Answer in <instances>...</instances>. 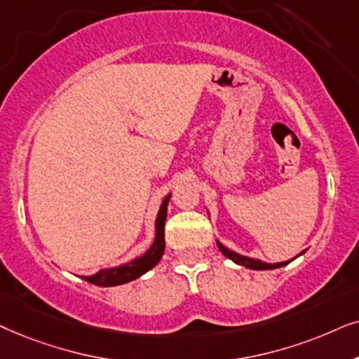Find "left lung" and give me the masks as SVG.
<instances>
[{
  "mask_svg": "<svg viewBox=\"0 0 359 359\" xmlns=\"http://www.w3.org/2000/svg\"><path fill=\"white\" fill-rule=\"evenodd\" d=\"M217 246H218V250L222 251L223 255L228 257V259L235 261L236 264L245 266V267H248V269H256V271L277 269V267H283V266L289 264V262L292 261V259H290V261H285V262H276V264H267V262H262V261H259V259H252V257H248V256H241V255H238V252L231 251V250H228V248H224L219 241H217ZM300 255H304V251L300 252ZM300 255H299V256H300Z\"/></svg>",
  "mask_w": 359,
  "mask_h": 359,
  "instance_id": "left-lung-1",
  "label": "left lung"
}]
</instances>
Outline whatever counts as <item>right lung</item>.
Wrapping results in <instances>:
<instances>
[{
	"instance_id": "add662e5",
	"label": "right lung",
	"mask_w": 359,
	"mask_h": 359,
	"mask_svg": "<svg viewBox=\"0 0 359 359\" xmlns=\"http://www.w3.org/2000/svg\"><path fill=\"white\" fill-rule=\"evenodd\" d=\"M170 194L162 200V205L159 208L156 218V238L149 250H147L141 257H136L128 262V264H121L116 267H109V269H102L93 276H83L82 279L87 280L90 284L100 285V287H113V285H121L131 280L137 279L147 271H151L157 262L161 261L162 255L165 250L164 241V224L167 218V205H169Z\"/></svg>"
}]
</instances>
